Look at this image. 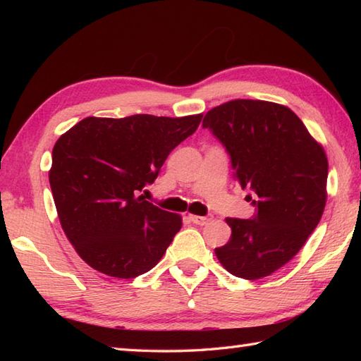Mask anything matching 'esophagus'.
Instances as JSON below:
<instances>
[{"label": "esophagus", "instance_id": "34e87169", "mask_svg": "<svg viewBox=\"0 0 361 361\" xmlns=\"http://www.w3.org/2000/svg\"><path fill=\"white\" fill-rule=\"evenodd\" d=\"M189 220L190 221H192V224H195V225H208L209 224V221L212 220V216H209V214H208V216H189Z\"/></svg>", "mask_w": 361, "mask_h": 361}]
</instances>
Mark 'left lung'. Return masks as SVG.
<instances>
[{
  "instance_id": "left-lung-1",
  "label": "left lung",
  "mask_w": 361,
  "mask_h": 361,
  "mask_svg": "<svg viewBox=\"0 0 361 361\" xmlns=\"http://www.w3.org/2000/svg\"><path fill=\"white\" fill-rule=\"evenodd\" d=\"M203 128L231 158L234 178L252 190L248 220L226 219L231 237L216 248L226 270L260 279L295 257L319 224L326 206L327 158L290 109L235 99L206 113Z\"/></svg>"
}]
</instances>
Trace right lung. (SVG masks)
<instances>
[{"label":"right lung","mask_w":361,"mask_h":361,"mask_svg":"<svg viewBox=\"0 0 361 361\" xmlns=\"http://www.w3.org/2000/svg\"><path fill=\"white\" fill-rule=\"evenodd\" d=\"M200 121L202 114L85 118L59 137L49 171L54 203L68 240L90 267L130 279L159 262L181 217L137 194Z\"/></svg>","instance_id":"obj_1"}]
</instances>
